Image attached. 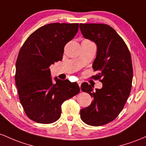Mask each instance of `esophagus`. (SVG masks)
<instances>
[{"instance_id":"34e87169","label":"esophagus","mask_w":146,"mask_h":146,"mask_svg":"<svg viewBox=\"0 0 146 146\" xmlns=\"http://www.w3.org/2000/svg\"><path fill=\"white\" fill-rule=\"evenodd\" d=\"M77 83H78V86H79V87H81V83H82V81H78Z\"/></svg>"}]
</instances>
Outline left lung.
I'll return each instance as SVG.
<instances>
[{
	"mask_svg": "<svg viewBox=\"0 0 146 146\" xmlns=\"http://www.w3.org/2000/svg\"><path fill=\"white\" fill-rule=\"evenodd\" d=\"M83 37L94 42L97 47L92 68L103 87L94 90L83 83V92L90 94L93 101L81 110V119L92 126H100L112 121L121 112L130 95L133 70L131 55L122 38L106 24L79 25Z\"/></svg>",
	"mask_w": 146,
	"mask_h": 146,
	"instance_id": "8db88e82",
	"label": "left lung"
}]
</instances>
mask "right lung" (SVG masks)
I'll list each match as a JSON object with an SVG mask.
<instances>
[{"label": "right lung", "mask_w": 146, "mask_h": 146, "mask_svg": "<svg viewBox=\"0 0 146 146\" xmlns=\"http://www.w3.org/2000/svg\"><path fill=\"white\" fill-rule=\"evenodd\" d=\"M78 23H50L31 34L19 51L15 81L21 104L29 119L40 123L56 121L65 101L78 94L76 82L54 78L49 69L63 59L64 47L75 36Z\"/></svg>", "instance_id": "obj_1"}]
</instances>
